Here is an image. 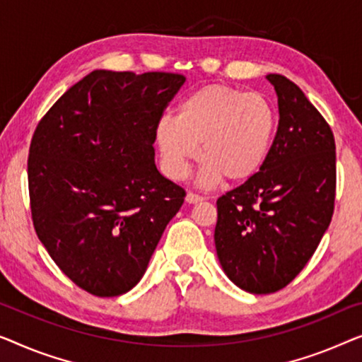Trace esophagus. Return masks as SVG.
I'll use <instances>...</instances> for the list:
<instances>
[{
    "label": "esophagus",
    "instance_id": "obj_1",
    "mask_svg": "<svg viewBox=\"0 0 362 362\" xmlns=\"http://www.w3.org/2000/svg\"><path fill=\"white\" fill-rule=\"evenodd\" d=\"M205 200L202 195H198V193H193V192H188L187 193V202L188 203H200Z\"/></svg>",
    "mask_w": 362,
    "mask_h": 362
}]
</instances>
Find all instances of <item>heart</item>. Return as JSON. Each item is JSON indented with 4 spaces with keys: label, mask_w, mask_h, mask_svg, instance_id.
Returning a JSON list of instances; mask_svg holds the SVG:
<instances>
[{
    "label": "heart",
    "mask_w": 362,
    "mask_h": 362,
    "mask_svg": "<svg viewBox=\"0 0 362 362\" xmlns=\"http://www.w3.org/2000/svg\"><path fill=\"white\" fill-rule=\"evenodd\" d=\"M277 115L261 95L228 85H206L187 96L179 116H164L156 126V142L172 179L187 177L200 154V180L241 183L252 179L271 154Z\"/></svg>",
    "instance_id": "b5f03b06"
}]
</instances>
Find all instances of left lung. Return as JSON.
Returning <instances> with one entry per match:
<instances>
[{"instance_id":"8db88e82","label":"left lung","mask_w":362,"mask_h":362,"mask_svg":"<svg viewBox=\"0 0 362 362\" xmlns=\"http://www.w3.org/2000/svg\"><path fill=\"white\" fill-rule=\"evenodd\" d=\"M267 80L281 116L271 154L252 179L216 200L218 259L251 293L277 292L302 272L332 223L336 195L332 128L293 81Z\"/></svg>"}]
</instances>
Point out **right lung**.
Segmentation results:
<instances>
[{"instance_id":"right-lung-1","label":"right lung","mask_w":362,"mask_h":362,"mask_svg":"<svg viewBox=\"0 0 362 362\" xmlns=\"http://www.w3.org/2000/svg\"><path fill=\"white\" fill-rule=\"evenodd\" d=\"M185 77L93 70L39 121L28 159L35 234L96 297L141 281L185 190L159 174L156 126Z\"/></svg>"}]
</instances>
